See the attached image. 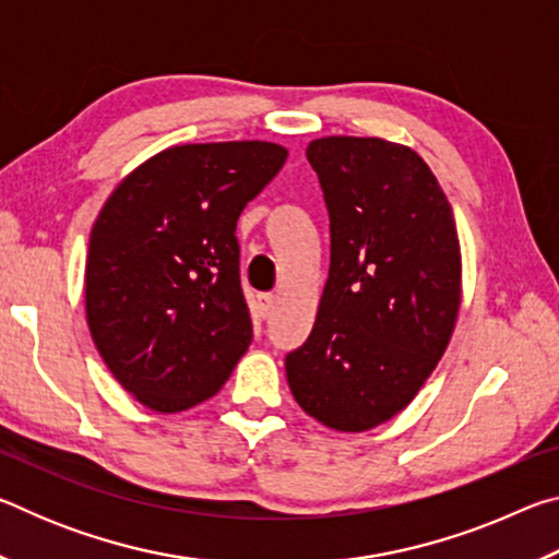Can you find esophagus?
Returning a JSON list of instances; mask_svg holds the SVG:
<instances>
[{
	"label": "esophagus",
	"instance_id": "obj_1",
	"mask_svg": "<svg viewBox=\"0 0 559 559\" xmlns=\"http://www.w3.org/2000/svg\"><path fill=\"white\" fill-rule=\"evenodd\" d=\"M257 308L261 318H269L273 313V308H276V298L271 296V293H259L257 296Z\"/></svg>",
	"mask_w": 559,
	"mask_h": 559
}]
</instances>
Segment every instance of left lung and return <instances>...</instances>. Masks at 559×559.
<instances>
[{"label": "left lung", "mask_w": 559, "mask_h": 559, "mask_svg": "<svg viewBox=\"0 0 559 559\" xmlns=\"http://www.w3.org/2000/svg\"><path fill=\"white\" fill-rule=\"evenodd\" d=\"M306 157L330 216V273L306 343L286 355L302 412L367 431L409 404L447 349L461 306L451 204L412 147L320 138Z\"/></svg>", "instance_id": "left-lung-1"}]
</instances>
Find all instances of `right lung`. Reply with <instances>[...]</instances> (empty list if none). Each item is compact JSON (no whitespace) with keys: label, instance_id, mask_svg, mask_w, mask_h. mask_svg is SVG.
<instances>
[{"label":"right lung","instance_id":"1","mask_svg":"<svg viewBox=\"0 0 559 559\" xmlns=\"http://www.w3.org/2000/svg\"><path fill=\"white\" fill-rule=\"evenodd\" d=\"M286 157L261 140L167 147L103 204L86 261L91 337L150 409L210 400L251 345L236 222Z\"/></svg>","mask_w":559,"mask_h":559}]
</instances>
